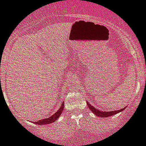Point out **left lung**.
<instances>
[{
	"instance_id": "obj_1",
	"label": "left lung",
	"mask_w": 146,
	"mask_h": 146,
	"mask_svg": "<svg viewBox=\"0 0 146 146\" xmlns=\"http://www.w3.org/2000/svg\"><path fill=\"white\" fill-rule=\"evenodd\" d=\"M87 104H88V107H89L90 110L94 113L96 116L100 117H111V116L114 115V114H117L118 113L121 112V111H123V110H124L126 109V107L124 108L121 109L120 110H114V111H102L101 110H97L96 108L93 107L92 105H91L88 101H87Z\"/></svg>"
}]
</instances>
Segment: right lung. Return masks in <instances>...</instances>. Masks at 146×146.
Segmentation results:
<instances>
[{
    "instance_id": "1",
    "label": "right lung",
    "mask_w": 146,
    "mask_h": 146,
    "mask_svg": "<svg viewBox=\"0 0 146 146\" xmlns=\"http://www.w3.org/2000/svg\"><path fill=\"white\" fill-rule=\"evenodd\" d=\"M64 109V102H62L61 104V107L59 108V110L56 111V113H54L52 116L48 117V118H46L44 119H41V120L36 121H33L34 123L37 125H44V124H48V123H54L56 119H58V117L61 116V113L63 112V110Z\"/></svg>"
}]
</instances>
